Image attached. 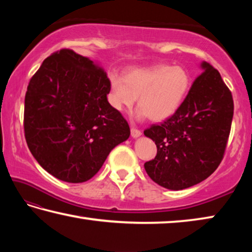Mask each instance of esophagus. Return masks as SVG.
I'll use <instances>...</instances> for the list:
<instances>
[{
	"label": "esophagus",
	"instance_id": "esophagus-1",
	"mask_svg": "<svg viewBox=\"0 0 252 252\" xmlns=\"http://www.w3.org/2000/svg\"><path fill=\"white\" fill-rule=\"evenodd\" d=\"M141 134H142V132L140 131L139 129H135V127H131L132 138H138V136H140Z\"/></svg>",
	"mask_w": 252,
	"mask_h": 252
}]
</instances>
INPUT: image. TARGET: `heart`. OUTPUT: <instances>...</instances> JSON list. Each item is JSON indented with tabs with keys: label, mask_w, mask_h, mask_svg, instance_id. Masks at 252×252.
<instances>
[{
	"label": "heart",
	"mask_w": 252,
	"mask_h": 252,
	"mask_svg": "<svg viewBox=\"0 0 252 252\" xmlns=\"http://www.w3.org/2000/svg\"><path fill=\"white\" fill-rule=\"evenodd\" d=\"M191 87V76L180 65L157 64L110 75L109 102L118 111L129 110L138 97L135 118L163 121L177 112Z\"/></svg>",
	"instance_id": "b5f03b06"
}]
</instances>
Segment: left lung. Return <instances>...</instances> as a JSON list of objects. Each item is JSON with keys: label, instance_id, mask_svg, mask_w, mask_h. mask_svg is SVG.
Segmentation results:
<instances>
[{"label": "left lung", "instance_id": "obj_1", "mask_svg": "<svg viewBox=\"0 0 252 252\" xmlns=\"http://www.w3.org/2000/svg\"><path fill=\"white\" fill-rule=\"evenodd\" d=\"M201 67L177 112L144 130L158 150L144 169L153 181L170 190L206 180L219 167L227 147L233 117L231 91L218 70L207 62Z\"/></svg>", "mask_w": 252, "mask_h": 252}]
</instances>
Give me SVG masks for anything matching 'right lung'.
I'll return each mask as SVG.
<instances>
[{"label": "right lung", "mask_w": 252, "mask_h": 252, "mask_svg": "<svg viewBox=\"0 0 252 252\" xmlns=\"http://www.w3.org/2000/svg\"><path fill=\"white\" fill-rule=\"evenodd\" d=\"M102 67L74 51L46 58L28 85L24 134L32 156L59 180L81 183L95 176L129 125L109 103Z\"/></svg>", "instance_id": "obj_1"}]
</instances>
